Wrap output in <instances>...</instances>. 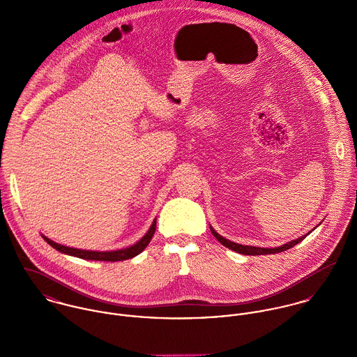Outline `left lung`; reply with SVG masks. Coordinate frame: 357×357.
I'll return each mask as SVG.
<instances>
[{
  "mask_svg": "<svg viewBox=\"0 0 357 357\" xmlns=\"http://www.w3.org/2000/svg\"><path fill=\"white\" fill-rule=\"evenodd\" d=\"M210 231H211V234L214 235V238H215L222 246H225V248H228V249H231V250H234V252H236V253H241V255H276V253H280V252H286V250L291 249L293 246L298 245L301 241H304L306 236H307V234H306L305 236H301V238H298V239H296V241H293V242H289V243H286V245H283V246H279V248H275V249H264V248L243 246V245L234 243V242H231V241L222 238L221 235H218L211 227H210Z\"/></svg>",
  "mask_w": 357,
  "mask_h": 357,
  "instance_id": "left-lung-1",
  "label": "left lung"
}]
</instances>
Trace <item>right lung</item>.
I'll return each instance as SVG.
<instances>
[{
  "instance_id": "right-lung-1",
  "label": "right lung",
  "mask_w": 357,
  "mask_h": 357,
  "mask_svg": "<svg viewBox=\"0 0 357 357\" xmlns=\"http://www.w3.org/2000/svg\"><path fill=\"white\" fill-rule=\"evenodd\" d=\"M156 229V220H153L151 228L149 229V232L133 246L122 249V250H115V252H89V250H79V249H73V248H67L63 245H59L56 242H53L51 239H48L47 236L43 235L44 241L47 243H50L53 249H56L60 253L64 255H74L78 258H84V259H93V261H123V259H129L133 258L137 255H140L151 242L153 234Z\"/></svg>"
}]
</instances>
